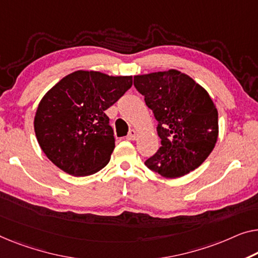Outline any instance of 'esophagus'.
I'll return each instance as SVG.
<instances>
[{"label": "esophagus", "instance_id": "esophagus-1", "mask_svg": "<svg viewBox=\"0 0 258 258\" xmlns=\"http://www.w3.org/2000/svg\"><path fill=\"white\" fill-rule=\"evenodd\" d=\"M137 136H138V134H137L136 131H134V130H131V131H130V133H128V136L126 137V139H127V140H131V141H132V140H136Z\"/></svg>", "mask_w": 258, "mask_h": 258}]
</instances>
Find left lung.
Listing matches in <instances>:
<instances>
[{
  "label": "left lung",
  "instance_id": "left-lung-1",
  "mask_svg": "<svg viewBox=\"0 0 258 258\" xmlns=\"http://www.w3.org/2000/svg\"><path fill=\"white\" fill-rule=\"evenodd\" d=\"M134 87L157 120L161 147L145 164L166 178L195 170L218 140V110L209 92L189 75L169 69L134 76Z\"/></svg>",
  "mask_w": 258,
  "mask_h": 258
}]
</instances>
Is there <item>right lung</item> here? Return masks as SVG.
<instances>
[{
    "instance_id": "right-lung-1",
    "label": "right lung",
    "mask_w": 258,
    "mask_h": 258,
    "mask_svg": "<svg viewBox=\"0 0 258 258\" xmlns=\"http://www.w3.org/2000/svg\"><path fill=\"white\" fill-rule=\"evenodd\" d=\"M132 87V76L76 71L51 88L38 105L34 132L45 155L73 176H89L109 163L113 130L105 110Z\"/></svg>"
}]
</instances>
